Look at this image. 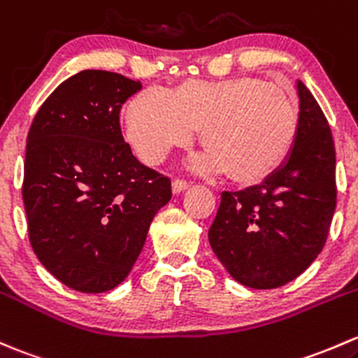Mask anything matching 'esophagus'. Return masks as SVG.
Masks as SVG:
<instances>
[{
  "mask_svg": "<svg viewBox=\"0 0 358 358\" xmlns=\"http://www.w3.org/2000/svg\"><path fill=\"white\" fill-rule=\"evenodd\" d=\"M189 187V182L187 180H180V178H175L173 180V192L175 194H180V192H183Z\"/></svg>",
  "mask_w": 358,
  "mask_h": 358,
  "instance_id": "1",
  "label": "esophagus"
}]
</instances>
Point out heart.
<instances>
[{
	"label": "heart",
	"mask_w": 358,
	"mask_h": 358,
	"mask_svg": "<svg viewBox=\"0 0 358 358\" xmlns=\"http://www.w3.org/2000/svg\"><path fill=\"white\" fill-rule=\"evenodd\" d=\"M199 127L209 149L192 157L194 171L228 169L240 182H259L292 149L299 108L285 90L257 78L192 80L176 90L152 85L127 106V138L149 164L161 163L173 148L189 145Z\"/></svg>",
	"instance_id": "heart-1"
}]
</instances>
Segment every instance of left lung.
Here are the masks:
<instances>
[{"label":"left lung","instance_id":"8db88e82","mask_svg":"<svg viewBox=\"0 0 358 358\" xmlns=\"http://www.w3.org/2000/svg\"><path fill=\"white\" fill-rule=\"evenodd\" d=\"M287 161L261 185L223 192L209 243L238 283L283 287L315 261L336 208V152L324 113L302 82Z\"/></svg>","mask_w":358,"mask_h":358}]
</instances>
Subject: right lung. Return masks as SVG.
<instances>
[{
	"label": "right lung",
	"instance_id": "add662e5",
	"mask_svg": "<svg viewBox=\"0 0 358 358\" xmlns=\"http://www.w3.org/2000/svg\"><path fill=\"white\" fill-rule=\"evenodd\" d=\"M141 89L115 71H78L30 125L22 183L30 245L77 292L118 287L171 199V180L138 163L123 141L120 110Z\"/></svg>",
	"mask_w": 358,
	"mask_h": 358
}]
</instances>
